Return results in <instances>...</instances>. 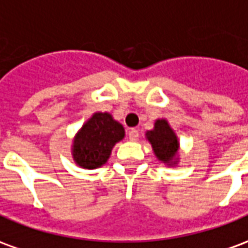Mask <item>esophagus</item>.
<instances>
[{"mask_svg": "<svg viewBox=\"0 0 248 248\" xmlns=\"http://www.w3.org/2000/svg\"><path fill=\"white\" fill-rule=\"evenodd\" d=\"M129 138L131 140H138V138H140V133H138V130L137 129L129 130Z\"/></svg>", "mask_w": 248, "mask_h": 248, "instance_id": "34e87169", "label": "esophagus"}]
</instances>
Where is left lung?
<instances>
[{
	"mask_svg": "<svg viewBox=\"0 0 248 248\" xmlns=\"http://www.w3.org/2000/svg\"><path fill=\"white\" fill-rule=\"evenodd\" d=\"M146 135L153 146L156 158L167 165H175V155L179 147V142L166 119H158L154 130L147 131Z\"/></svg>",
	"mask_w": 248,
	"mask_h": 248,
	"instance_id": "8db88e82",
	"label": "left lung"
}]
</instances>
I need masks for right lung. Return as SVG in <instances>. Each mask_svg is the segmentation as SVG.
<instances>
[{
    "label": "right lung",
    "mask_w": 248,
    "mask_h": 248,
    "mask_svg": "<svg viewBox=\"0 0 248 248\" xmlns=\"http://www.w3.org/2000/svg\"><path fill=\"white\" fill-rule=\"evenodd\" d=\"M124 137V126L110 114L95 113L76 135L73 158L83 169H97L106 163L114 145Z\"/></svg>",
    "instance_id": "add662e5"
}]
</instances>
